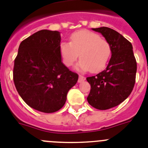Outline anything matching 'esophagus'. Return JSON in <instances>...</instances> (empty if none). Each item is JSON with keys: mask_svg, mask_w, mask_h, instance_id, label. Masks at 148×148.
<instances>
[{"mask_svg": "<svg viewBox=\"0 0 148 148\" xmlns=\"http://www.w3.org/2000/svg\"><path fill=\"white\" fill-rule=\"evenodd\" d=\"M86 78L82 75H79V79H78V83H81V82L84 81Z\"/></svg>", "mask_w": 148, "mask_h": 148, "instance_id": "esophagus-1", "label": "esophagus"}]
</instances>
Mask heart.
I'll list each match as a JSON object with an SVG mask.
<instances>
[{
    "label": "heart",
    "mask_w": 148,
    "mask_h": 148,
    "mask_svg": "<svg viewBox=\"0 0 148 148\" xmlns=\"http://www.w3.org/2000/svg\"><path fill=\"white\" fill-rule=\"evenodd\" d=\"M62 60L66 66H71L77 60L79 53L78 69L98 72L104 69L110 60L112 47L110 42L93 32L79 30L72 33L70 42L60 45Z\"/></svg>",
    "instance_id": "b5f03b06"
}]
</instances>
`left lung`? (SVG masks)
<instances>
[{
  "label": "left lung",
  "mask_w": 148,
  "mask_h": 148,
  "mask_svg": "<svg viewBox=\"0 0 148 148\" xmlns=\"http://www.w3.org/2000/svg\"><path fill=\"white\" fill-rule=\"evenodd\" d=\"M101 33L112 47V57L104 71L86 78L91 85L87 97L94 108L106 110L119 105L127 98L136 82L137 64L132 44L111 28H92Z\"/></svg>",
  "instance_id": "obj_1"
}]
</instances>
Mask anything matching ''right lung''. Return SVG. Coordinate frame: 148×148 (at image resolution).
Segmentation results:
<instances>
[{
	"label": "right lung",
	"mask_w": 148,
	"mask_h": 148,
	"mask_svg": "<svg viewBox=\"0 0 148 148\" xmlns=\"http://www.w3.org/2000/svg\"><path fill=\"white\" fill-rule=\"evenodd\" d=\"M58 31L42 29L21 42L14 61L13 81L28 106L45 113L58 111L78 74L69 70L60 53Z\"/></svg>",
	"instance_id": "1"
}]
</instances>
